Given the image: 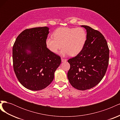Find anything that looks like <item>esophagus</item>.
Listing matches in <instances>:
<instances>
[{
	"label": "esophagus",
	"mask_w": 120,
	"mask_h": 120,
	"mask_svg": "<svg viewBox=\"0 0 120 120\" xmlns=\"http://www.w3.org/2000/svg\"><path fill=\"white\" fill-rule=\"evenodd\" d=\"M67 60V59H64V58H61V61H62V62H64V61H66Z\"/></svg>",
	"instance_id": "esophagus-1"
}]
</instances>
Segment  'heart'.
Here are the masks:
<instances>
[{
    "label": "heart",
    "mask_w": 120,
    "mask_h": 120,
    "mask_svg": "<svg viewBox=\"0 0 120 120\" xmlns=\"http://www.w3.org/2000/svg\"><path fill=\"white\" fill-rule=\"evenodd\" d=\"M53 37L45 39V45L49 51L56 53L61 49V54L75 56L80 53L87 39L86 30L82 27H60L54 31Z\"/></svg>",
    "instance_id": "heart-1"
}]
</instances>
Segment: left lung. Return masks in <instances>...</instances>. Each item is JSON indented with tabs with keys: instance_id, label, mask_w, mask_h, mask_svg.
<instances>
[{
	"instance_id": "left-lung-1",
	"label": "left lung",
	"mask_w": 120,
	"mask_h": 120,
	"mask_svg": "<svg viewBox=\"0 0 120 120\" xmlns=\"http://www.w3.org/2000/svg\"><path fill=\"white\" fill-rule=\"evenodd\" d=\"M87 32L82 50L69 59L68 78L71 85L79 90L91 89L98 85L106 74L109 60V49L104 35L87 25H82Z\"/></svg>"
}]
</instances>
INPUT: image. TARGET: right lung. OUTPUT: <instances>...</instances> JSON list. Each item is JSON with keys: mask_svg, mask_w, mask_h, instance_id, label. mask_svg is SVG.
<instances>
[{"mask_svg": "<svg viewBox=\"0 0 120 120\" xmlns=\"http://www.w3.org/2000/svg\"><path fill=\"white\" fill-rule=\"evenodd\" d=\"M49 30L46 26L26 29L14 43V71L20 83L28 90H39L49 85L61 63L60 57L46 47ZM27 49L30 53H27Z\"/></svg>", "mask_w": 120, "mask_h": 120, "instance_id": "add662e5", "label": "right lung"}]
</instances>
